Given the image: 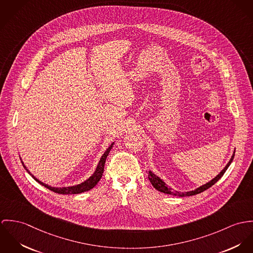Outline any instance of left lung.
Segmentation results:
<instances>
[{
	"instance_id": "obj_1",
	"label": "left lung",
	"mask_w": 253,
	"mask_h": 253,
	"mask_svg": "<svg viewBox=\"0 0 253 253\" xmlns=\"http://www.w3.org/2000/svg\"><path fill=\"white\" fill-rule=\"evenodd\" d=\"M234 156H235V152H234V154L232 155V157H231V159H230V161L228 162V164L226 165V167H225L213 179H211L210 182H208V183H206L205 185H202V186H200L199 188H197L195 190H193V191H189V192H177V191H173V190H171L170 188H169L168 186L166 185V183L161 179V178H159L156 174H154L151 170H149L148 171V179H149V181L151 182V184L153 185V187L155 188V189H157L158 191H160V192H162V193H165V194H170V195H174V196H180V197H184V196H192V195H196V194H199V193H201V192H203V191H205V190H207V189H209L210 187H211L215 182H217L221 177H222V175L224 174L225 171H226V169H228V167L230 166V164L232 163V161H233V159H234Z\"/></svg>"
}]
</instances>
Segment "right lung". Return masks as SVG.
I'll return each instance as SVG.
<instances>
[{"label":"right lung","instance_id":"add662e5","mask_svg":"<svg viewBox=\"0 0 253 253\" xmlns=\"http://www.w3.org/2000/svg\"><path fill=\"white\" fill-rule=\"evenodd\" d=\"M113 145V142L111 144V146L106 150V152L103 154V156L101 157L100 162H99V164H98V166H97V168H96V170L94 171V173H93L87 180H85L84 182H83V183H81V184H78V185H75V186H70V187H51V186H49V185H47V184H45V183L40 181L39 179H37V178L29 171L28 169L25 167V165L23 164V162H22V161H21V162H22V164H23L24 169L32 175V177H33L36 181H38L40 184H42V185H43L44 187H46L47 189H49V190H51V191H53V192H55V193H58V194H79V193H83V192H85V191H88V190L92 189V188L99 182V180L101 179V177H102V175H103V172H104V167H105L106 159H107V157H108V155H109V153H110V151H111Z\"/></svg>","mask_w":253,"mask_h":253}]
</instances>
